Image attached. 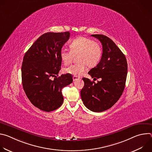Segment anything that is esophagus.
Listing matches in <instances>:
<instances>
[{
  "label": "esophagus",
  "mask_w": 152,
  "mask_h": 152,
  "mask_svg": "<svg viewBox=\"0 0 152 152\" xmlns=\"http://www.w3.org/2000/svg\"><path fill=\"white\" fill-rule=\"evenodd\" d=\"M73 81H76V80L79 79V77L76 76H73Z\"/></svg>",
  "instance_id": "obj_1"
}]
</instances>
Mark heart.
Listing matches in <instances>:
<instances>
[{"label": "heart", "instance_id": "heart-1", "mask_svg": "<svg viewBox=\"0 0 152 152\" xmlns=\"http://www.w3.org/2000/svg\"><path fill=\"white\" fill-rule=\"evenodd\" d=\"M70 50L62 49L60 58L65 65H68L74 56L77 63L71 65L64 69V72L76 76H80L86 69V67H93L100 62L102 56V49L99 43L92 39L79 37L69 43Z\"/></svg>", "mask_w": 152, "mask_h": 152}]
</instances>
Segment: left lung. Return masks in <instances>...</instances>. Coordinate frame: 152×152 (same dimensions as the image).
<instances>
[{
  "label": "left lung",
  "instance_id": "1",
  "mask_svg": "<svg viewBox=\"0 0 152 152\" xmlns=\"http://www.w3.org/2000/svg\"><path fill=\"white\" fill-rule=\"evenodd\" d=\"M102 43L103 53L99 63L91 69L88 74L95 83L83 77L84 86L80 91L84 105L91 111L100 113L111 107L121 97L124 87L127 73L126 58L123 52L107 37L91 35Z\"/></svg>",
  "mask_w": 152,
  "mask_h": 152
}]
</instances>
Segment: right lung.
I'll return each instance as SVG.
<instances>
[{
	"label": "right lung",
	"mask_w": 152,
	"mask_h": 152,
	"mask_svg": "<svg viewBox=\"0 0 152 152\" xmlns=\"http://www.w3.org/2000/svg\"><path fill=\"white\" fill-rule=\"evenodd\" d=\"M70 35L69 32L42 34L24 56L21 66L23 90L32 104L43 111L59 108L64 101L62 89L73 82L70 74L58 76L62 62L60 52Z\"/></svg>",
	"instance_id": "add662e5"
}]
</instances>
